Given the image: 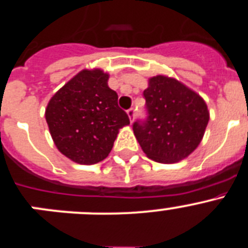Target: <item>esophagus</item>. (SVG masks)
<instances>
[{
    "label": "esophagus",
    "mask_w": 248,
    "mask_h": 248,
    "mask_svg": "<svg viewBox=\"0 0 248 248\" xmlns=\"http://www.w3.org/2000/svg\"><path fill=\"white\" fill-rule=\"evenodd\" d=\"M126 113H128V117H129V119H130V122H133V120H134V117H135V109L130 108L128 111H126Z\"/></svg>",
    "instance_id": "34e87169"
}]
</instances>
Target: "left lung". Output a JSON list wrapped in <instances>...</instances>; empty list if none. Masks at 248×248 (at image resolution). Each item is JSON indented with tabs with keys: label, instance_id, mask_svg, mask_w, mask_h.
<instances>
[{
	"label": "left lung",
	"instance_id": "8db88e82",
	"mask_svg": "<svg viewBox=\"0 0 248 248\" xmlns=\"http://www.w3.org/2000/svg\"><path fill=\"white\" fill-rule=\"evenodd\" d=\"M148 117L133 130L149 159L171 164L198 148L210 119L205 100L174 78L156 76L144 91Z\"/></svg>",
	"mask_w": 248,
	"mask_h": 248
}]
</instances>
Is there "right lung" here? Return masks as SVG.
<instances>
[{
	"label": "right lung",
	"mask_w": 248,
	"mask_h": 248,
	"mask_svg": "<svg viewBox=\"0 0 248 248\" xmlns=\"http://www.w3.org/2000/svg\"><path fill=\"white\" fill-rule=\"evenodd\" d=\"M109 74L83 69L65 83L46 108L49 133L63 155L83 165L108 156L128 114L118 105V94L108 87Z\"/></svg>",
	"instance_id": "1"
}]
</instances>
